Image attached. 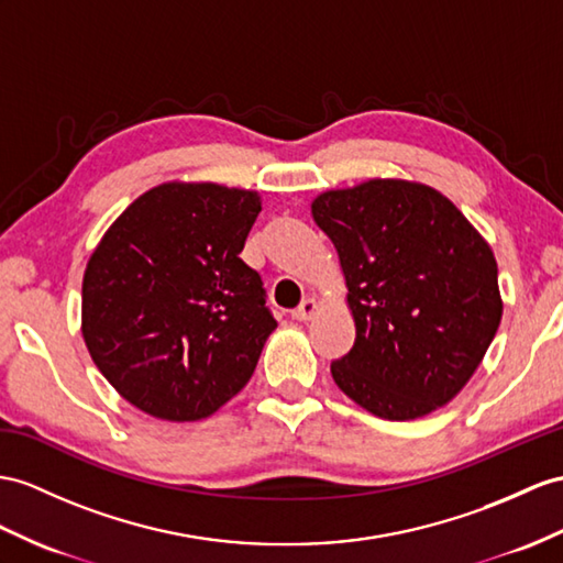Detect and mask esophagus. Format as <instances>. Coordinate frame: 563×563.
<instances>
[{"label":"esophagus","mask_w":563,"mask_h":563,"mask_svg":"<svg viewBox=\"0 0 563 563\" xmlns=\"http://www.w3.org/2000/svg\"><path fill=\"white\" fill-rule=\"evenodd\" d=\"M318 308H320L318 300H314V298H306L303 303H300V306L291 312V318H294V320H300V322L312 320L314 314H318Z\"/></svg>","instance_id":"1"}]
</instances>
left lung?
<instances>
[{
    "mask_svg": "<svg viewBox=\"0 0 563 563\" xmlns=\"http://www.w3.org/2000/svg\"><path fill=\"white\" fill-rule=\"evenodd\" d=\"M310 214L334 243L355 322L353 349L332 363L336 387L385 420L446 406L501 322L485 236L440 190L406 178L324 190Z\"/></svg>",
    "mask_w": 563,
    "mask_h": 563,
    "instance_id": "obj_1",
    "label": "left lung"
}]
</instances>
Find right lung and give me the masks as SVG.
Segmentation results:
<instances>
[{
    "label": "right lung",
    "instance_id": "add662e5",
    "mask_svg": "<svg viewBox=\"0 0 563 563\" xmlns=\"http://www.w3.org/2000/svg\"><path fill=\"white\" fill-rule=\"evenodd\" d=\"M257 190L167 181L123 210L86 265L80 332L92 363L143 413L194 422L249 385L274 318L239 257Z\"/></svg>",
    "mask_w": 563,
    "mask_h": 563
}]
</instances>
